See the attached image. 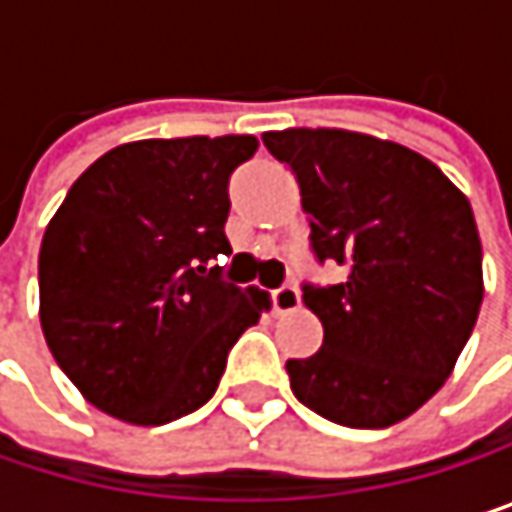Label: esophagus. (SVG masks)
<instances>
[{"instance_id":"34e87169","label":"esophagus","mask_w":512,"mask_h":512,"mask_svg":"<svg viewBox=\"0 0 512 512\" xmlns=\"http://www.w3.org/2000/svg\"><path fill=\"white\" fill-rule=\"evenodd\" d=\"M299 290H296V284H281V287H275L272 290V311L275 314H290V311H296L299 308Z\"/></svg>"}]
</instances>
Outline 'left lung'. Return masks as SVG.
I'll list each match as a JSON object with an SVG mask.
<instances>
[{"label": "left lung", "instance_id": "1", "mask_svg": "<svg viewBox=\"0 0 512 512\" xmlns=\"http://www.w3.org/2000/svg\"><path fill=\"white\" fill-rule=\"evenodd\" d=\"M263 145L299 180L314 257L347 269L341 284H302L323 347L287 361L290 388L341 427H391L445 385L477 323L471 204L427 156L364 133L299 127Z\"/></svg>", "mask_w": 512, "mask_h": 512}]
</instances>
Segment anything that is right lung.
I'll use <instances>...</instances> for the list:
<instances>
[{"instance_id":"obj_1","label":"right lung","mask_w":512,"mask_h":512,"mask_svg":"<svg viewBox=\"0 0 512 512\" xmlns=\"http://www.w3.org/2000/svg\"><path fill=\"white\" fill-rule=\"evenodd\" d=\"M255 136L112 148L47 225L38 287L52 358L100 412L159 427L201 409L269 296L222 278L228 180Z\"/></svg>"}]
</instances>
